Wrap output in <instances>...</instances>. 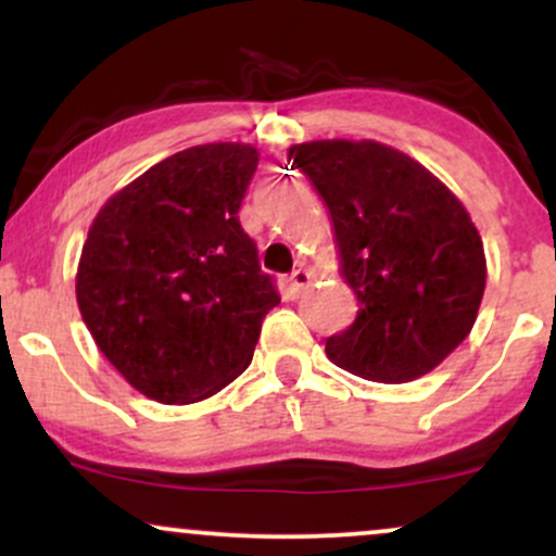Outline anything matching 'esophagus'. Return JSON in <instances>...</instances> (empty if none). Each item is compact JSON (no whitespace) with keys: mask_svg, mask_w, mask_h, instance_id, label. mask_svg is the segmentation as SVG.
I'll list each match as a JSON object with an SVG mask.
<instances>
[{"mask_svg":"<svg viewBox=\"0 0 556 556\" xmlns=\"http://www.w3.org/2000/svg\"><path fill=\"white\" fill-rule=\"evenodd\" d=\"M308 282H311V274L305 271V269H295V271L290 274V279H287V290H290L292 298H298L300 292H303L305 287H308Z\"/></svg>","mask_w":556,"mask_h":556,"instance_id":"1","label":"esophagus"}]
</instances>
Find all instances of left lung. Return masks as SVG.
<instances>
[{
    "label": "left lung",
    "instance_id": "1",
    "mask_svg": "<svg viewBox=\"0 0 556 556\" xmlns=\"http://www.w3.org/2000/svg\"><path fill=\"white\" fill-rule=\"evenodd\" d=\"M290 159L327 203L340 274L358 298L327 358L381 384L433 371L470 334L486 290L483 242L460 198L376 140H311Z\"/></svg>",
    "mask_w": 556,
    "mask_h": 556
}]
</instances>
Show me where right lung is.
Segmentation results:
<instances>
[{"instance_id":"1","label":"right lung","mask_w":556,"mask_h":556,"mask_svg":"<svg viewBox=\"0 0 556 556\" xmlns=\"http://www.w3.org/2000/svg\"><path fill=\"white\" fill-rule=\"evenodd\" d=\"M248 143L177 151L117 190L83 245L75 295L104 358L146 397L190 405L251 366L279 295L238 212Z\"/></svg>"}]
</instances>
